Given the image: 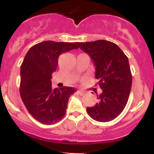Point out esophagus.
I'll return each instance as SVG.
<instances>
[{
    "label": "esophagus",
    "instance_id": "34e87169",
    "mask_svg": "<svg viewBox=\"0 0 154 154\" xmlns=\"http://www.w3.org/2000/svg\"><path fill=\"white\" fill-rule=\"evenodd\" d=\"M77 92H78V93L80 95H82L83 94H84V91H78Z\"/></svg>",
    "mask_w": 154,
    "mask_h": 154
}]
</instances>
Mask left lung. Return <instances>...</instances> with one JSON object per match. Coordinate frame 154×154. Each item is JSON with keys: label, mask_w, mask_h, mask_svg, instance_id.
Instances as JSON below:
<instances>
[{"label": "left lung", "mask_w": 154, "mask_h": 154, "mask_svg": "<svg viewBox=\"0 0 154 154\" xmlns=\"http://www.w3.org/2000/svg\"><path fill=\"white\" fill-rule=\"evenodd\" d=\"M91 56L95 66V78L102 93L98 102L88 107L90 116L95 121L107 122L122 112L132 87V74L128 56L112 42L104 40L76 43Z\"/></svg>", "instance_id": "left-lung-1"}]
</instances>
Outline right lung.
<instances>
[{"instance_id":"right-lung-1","label":"right lung","mask_w":154,"mask_h":154,"mask_svg":"<svg viewBox=\"0 0 154 154\" xmlns=\"http://www.w3.org/2000/svg\"><path fill=\"white\" fill-rule=\"evenodd\" d=\"M76 48L73 43L47 40L31 47L23 60L21 98L29 114L40 123L50 125L59 122L66 114L70 95L77 91L72 87L53 90L51 81L60 55Z\"/></svg>"}]
</instances>
